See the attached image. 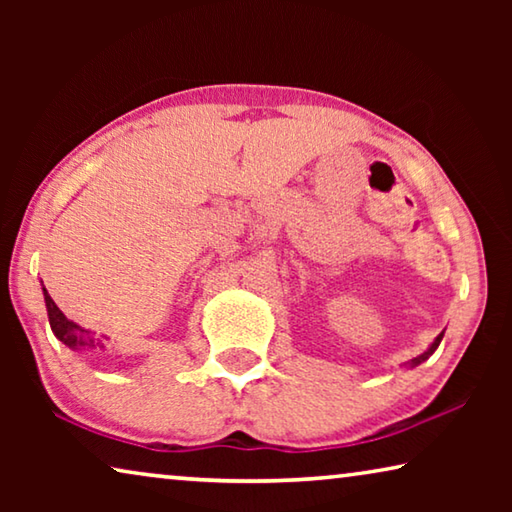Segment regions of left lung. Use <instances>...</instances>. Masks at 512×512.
<instances>
[{"instance_id":"1","label":"left lung","mask_w":512,"mask_h":512,"mask_svg":"<svg viewBox=\"0 0 512 512\" xmlns=\"http://www.w3.org/2000/svg\"><path fill=\"white\" fill-rule=\"evenodd\" d=\"M440 341H443V334H440V336H438V339L431 343V348H429L427 352H424V354H420V357H415V359H413V366H418V363H422L424 359H429V354H433V350H436V348H438V345H440Z\"/></svg>"}]
</instances>
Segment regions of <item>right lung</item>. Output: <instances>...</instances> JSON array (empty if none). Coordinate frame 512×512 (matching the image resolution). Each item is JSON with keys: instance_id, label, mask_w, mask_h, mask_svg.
Masks as SVG:
<instances>
[{"instance_id": "1", "label": "right lung", "mask_w": 512, "mask_h": 512, "mask_svg": "<svg viewBox=\"0 0 512 512\" xmlns=\"http://www.w3.org/2000/svg\"><path fill=\"white\" fill-rule=\"evenodd\" d=\"M45 302H47L49 325H51V329H54L58 341H63L67 348H74V350H79V348H83V350L103 348V343L99 339H94L88 329H83L76 323H72V320L65 318V314L56 307V302L51 300L47 291H45Z\"/></svg>"}]
</instances>
